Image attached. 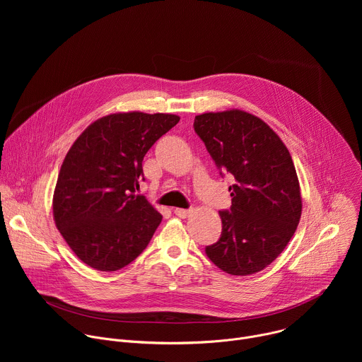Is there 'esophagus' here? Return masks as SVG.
Returning <instances> with one entry per match:
<instances>
[{
	"label": "esophagus",
	"instance_id": "34e87169",
	"mask_svg": "<svg viewBox=\"0 0 362 362\" xmlns=\"http://www.w3.org/2000/svg\"><path fill=\"white\" fill-rule=\"evenodd\" d=\"M175 214L179 216V218H187V216H190V214H192V211L190 209H180V208H177V209H175Z\"/></svg>",
	"mask_w": 362,
	"mask_h": 362
}]
</instances>
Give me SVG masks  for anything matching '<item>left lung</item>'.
I'll use <instances>...</instances> for the list:
<instances>
[{
  "mask_svg": "<svg viewBox=\"0 0 362 362\" xmlns=\"http://www.w3.org/2000/svg\"><path fill=\"white\" fill-rule=\"evenodd\" d=\"M194 132L216 166L233 175L230 211L206 255L223 272L246 276L271 265L293 236L302 197L289 150L259 117L239 109L194 117Z\"/></svg>",
  "mask_w": 362,
  "mask_h": 362,
  "instance_id": "8db88e82",
  "label": "left lung"
}]
</instances>
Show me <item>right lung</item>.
<instances>
[{"instance_id":"add662e5","label":"right lung","mask_w":362,"mask_h":362,"mask_svg":"<svg viewBox=\"0 0 362 362\" xmlns=\"http://www.w3.org/2000/svg\"><path fill=\"white\" fill-rule=\"evenodd\" d=\"M179 120L166 113H112L93 122L70 147L53 194V216L87 267L119 271L148 245L162 215L134 193L141 162Z\"/></svg>"}]
</instances>
